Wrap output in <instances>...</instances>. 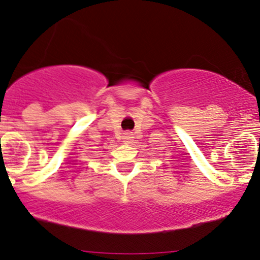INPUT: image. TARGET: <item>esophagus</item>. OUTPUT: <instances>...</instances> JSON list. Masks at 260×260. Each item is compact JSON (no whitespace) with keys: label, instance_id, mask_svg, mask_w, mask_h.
<instances>
[{"label":"esophagus","instance_id":"esophagus-1","mask_svg":"<svg viewBox=\"0 0 260 260\" xmlns=\"http://www.w3.org/2000/svg\"><path fill=\"white\" fill-rule=\"evenodd\" d=\"M133 138H134V137H133L132 132H126V133H123V136H122V139H123L124 142H127V143L132 142Z\"/></svg>","mask_w":260,"mask_h":260}]
</instances>
